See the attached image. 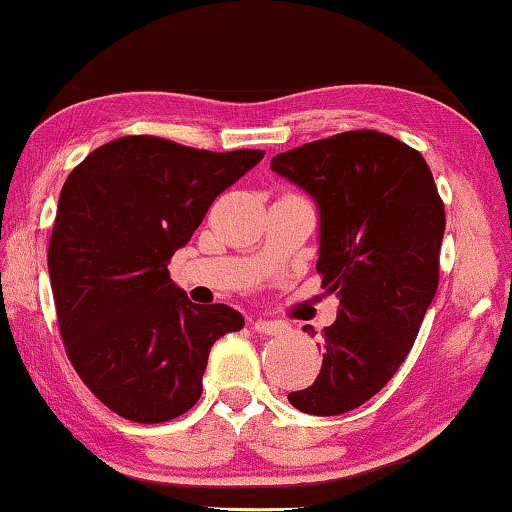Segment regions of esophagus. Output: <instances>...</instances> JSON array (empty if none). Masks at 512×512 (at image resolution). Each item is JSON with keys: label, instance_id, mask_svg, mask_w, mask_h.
I'll return each instance as SVG.
<instances>
[{"label": "esophagus", "instance_id": "obj_1", "mask_svg": "<svg viewBox=\"0 0 512 512\" xmlns=\"http://www.w3.org/2000/svg\"><path fill=\"white\" fill-rule=\"evenodd\" d=\"M253 330L257 332V335H269V337H275V335H285V332L289 330L287 323L282 321H266V319H259L253 323Z\"/></svg>", "mask_w": 512, "mask_h": 512}]
</instances>
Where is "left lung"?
<instances>
[{
	"label": "left lung",
	"mask_w": 512,
	"mask_h": 512,
	"mask_svg": "<svg viewBox=\"0 0 512 512\" xmlns=\"http://www.w3.org/2000/svg\"><path fill=\"white\" fill-rule=\"evenodd\" d=\"M271 168L319 205L316 273L339 298L337 321L316 344L321 373L289 403L342 415L378 394L415 344L440 285L444 202L424 157L373 129L280 152Z\"/></svg>",
	"instance_id": "1"
}]
</instances>
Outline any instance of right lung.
<instances>
[{
    "mask_svg": "<svg viewBox=\"0 0 512 512\" xmlns=\"http://www.w3.org/2000/svg\"><path fill=\"white\" fill-rule=\"evenodd\" d=\"M262 157L123 136L68 175L47 250L56 321L79 378L116 415H184L202 394L209 348L243 328L232 307L191 303L168 264Z\"/></svg>",
    "mask_w": 512,
    "mask_h": 512,
    "instance_id": "1",
    "label": "right lung"
}]
</instances>
